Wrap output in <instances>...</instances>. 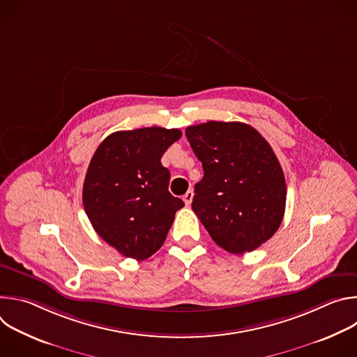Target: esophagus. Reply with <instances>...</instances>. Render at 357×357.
<instances>
[{"instance_id": "34e87169", "label": "esophagus", "mask_w": 357, "mask_h": 357, "mask_svg": "<svg viewBox=\"0 0 357 357\" xmlns=\"http://www.w3.org/2000/svg\"><path fill=\"white\" fill-rule=\"evenodd\" d=\"M182 199H183V202H185V205L189 206L190 203H192V200H193V192H192V190H188V192L183 195Z\"/></svg>"}]
</instances>
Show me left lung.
<instances>
[{
    "instance_id": "left-lung-1",
    "label": "left lung",
    "mask_w": 357,
    "mask_h": 357,
    "mask_svg": "<svg viewBox=\"0 0 357 357\" xmlns=\"http://www.w3.org/2000/svg\"><path fill=\"white\" fill-rule=\"evenodd\" d=\"M185 134L203 167L193 212L226 251L259 248L285 212L287 185L273 148L256 128L238 121L202 123Z\"/></svg>"
}]
</instances>
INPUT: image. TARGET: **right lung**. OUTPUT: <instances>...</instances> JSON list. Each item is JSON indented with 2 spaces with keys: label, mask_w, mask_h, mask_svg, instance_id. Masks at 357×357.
Listing matches in <instances>:
<instances>
[{
  "label": "right lung",
  "mask_w": 357,
  "mask_h": 357,
  "mask_svg": "<svg viewBox=\"0 0 357 357\" xmlns=\"http://www.w3.org/2000/svg\"><path fill=\"white\" fill-rule=\"evenodd\" d=\"M182 132L146 127L117 131L103 139L89 164L83 183L84 212L96 233L138 261L164 244L185 203L169 193L164 152Z\"/></svg>",
  "instance_id": "add662e5"
}]
</instances>
